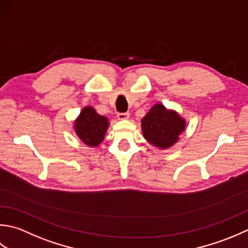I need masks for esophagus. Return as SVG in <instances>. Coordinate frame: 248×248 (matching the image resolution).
Returning a JSON list of instances; mask_svg holds the SVG:
<instances>
[{
  "label": "esophagus",
  "instance_id": "34e87169",
  "mask_svg": "<svg viewBox=\"0 0 248 248\" xmlns=\"http://www.w3.org/2000/svg\"><path fill=\"white\" fill-rule=\"evenodd\" d=\"M129 118V113L128 112H124V113H119L118 114V119L121 121H124V120H127Z\"/></svg>",
  "mask_w": 248,
  "mask_h": 248
}]
</instances>
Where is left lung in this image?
<instances>
[{
    "instance_id": "1",
    "label": "left lung",
    "mask_w": 248,
    "mask_h": 248,
    "mask_svg": "<svg viewBox=\"0 0 248 248\" xmlns=\"http://www.w3.org/2000/svg\"><path fill=\"white\" fill-rule=\"evenodd\" d=\"M186 127V121L174 110L163 104H155L141 120L144 139L150 144L166 150L178 142L179 136Z\"/></svg>"
}]
</instances>
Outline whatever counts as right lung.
I'll use <instances>...</instances> for the list:
<instances>
[{
    "label": "right lung",
    "instance_id": "right-lung-1",
    "mask_svg": "<svg viewBox=\"0 0 248 248\" xmlns=\"http://www.w3.org/2000/svg\"><path fill=\"white\" fill-rule=\"evenodd\" d=\"M108 127V119L104 115H99L91 106H85L74 122L76 135L84 144L91 148L97 146L102 142Z\"/></svg>",
    "mask_w": 248,
    "mask_h": 248
}]
</instances>
